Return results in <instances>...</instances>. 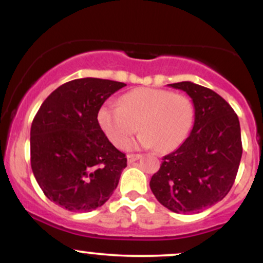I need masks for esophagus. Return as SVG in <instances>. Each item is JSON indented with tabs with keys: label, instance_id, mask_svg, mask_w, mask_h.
I'll return each mask as SVG.
<instances>
[{
	"label": "esophagus",
	"instance_id": "34e87169",
	"mask_svg": "<svg viewBox=\"0 0 263 263\" xmlns=\"http://www.w3.org/2000/svg\"><path fill=\"white\" fill-rule=\"evenodd\" d=\"M141 155H128L127 156V161L128 163H134L135 161H137V159L141 158Z\"/></svg>",
	"mask_w": 263,
	"mask_h": 263
}]
</instances>
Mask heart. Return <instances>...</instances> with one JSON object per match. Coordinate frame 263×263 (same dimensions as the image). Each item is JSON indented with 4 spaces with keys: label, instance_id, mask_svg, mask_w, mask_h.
<instances>
[{
    "label": "heart",
    "instance_id": "heart-1",
    "mask_svg": "<svg viewBox=\"0 0 263 263\" xmlns=\"http://www.w3.org/2000/svg\"><path fill=\"white\" fill-rule=\"evenodd\" d=\"M193 121L194 107L188 96L153 87L131 90L121 96L120 106L107 102L98 111L102 132L120 148L127 144L138 126L141 146L171 152L185 141Z\"/></svg>",
    "mask_w": 263,
    "mask_h": 263
}]
</instances>
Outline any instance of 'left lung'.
Returning <instances> with one entry per match:
<instances>
[{
  "label": "left lung",
  "mask_w": 263,
  "mask_h": 263,
  "mask_svg": "<svg viewBox=\"0 0 263 263\" xmlns=\"http://www.w3.org/2000/svg\"><path fill=\"white\" fill-rule=\"evenodd\" d=\"M194 104V126L174 152L162 158L149 186L174 213H199L222 200L236 178L241 156L237 115L219 93L192 81L170 84Z\"/></svg>",
  "instance_id": "left-lung-1"
}]
</instances>
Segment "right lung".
<instances>
[{
	"instance_id": "right-lung-1",
	"label": "right lung",
	"mask_w": 263,
	"mask_h": 263,
	"mask_svg": "<svg viewBox=\"0 0 263 263\" xmlns=\"http://www.w3.org/2000/svg\"><path fill=\"white\" fill-rule=\"evenodd\" d=\"M126 84L83 78L60 85L45 99L31 127V165L50 201L75 213L101 206L112 195L125 153L108 141L98 111Z\"/></svg>"
}]
</instances>
